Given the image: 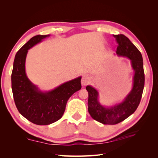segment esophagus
I'll list each match as a JSON object with an SVG mask.
<instances>
[{
  "label": "esophagus",
  "instance_id": "esophagus-1",
  "mask_svg": "<svg viewBox=\"0 0 158 158\" xmlns=\"http://www.w3.org/2000/svg\"><path fill=\"white\" fill-rule=\"evenodd\" d=\"M91 81V77L88 75H85L82 77L81 79V84L83 85H86Z\"/></svg>",
  "mask_w": 158,
  "mask_h": 158
}]
</instances>
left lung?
Here are the masks:
<instances>
[{
	"label": "left lung",
	"mask_w": 158,
	"mask_h": 158,
	"mask_svg": "<svg viewBox=\"0 0 158 158\" xmlns=\"http://www.w3.org/2000/svg\"><path fill=\"white\" fill-rule=\"evenodd\" d=\"M117 43V56L127 57L131 60V65L135 70L133 87L130 92L121 103L106 107L98 100V92L91 85L86 87L88 92V112L94 119L108 125H114L125 120L135 113L139 106L145 85V73L141 53L130 39L123 35H113Z\"/></svg>",
	"instance_id": "1"
}]
</instances>
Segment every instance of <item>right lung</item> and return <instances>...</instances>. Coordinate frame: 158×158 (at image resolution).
I'll return each mask as SVG.
<instances>
[{
    "label": "right lung",
    "instance_id": "obj_1",
    "mask_svg": "<svg viewBox=\"0 0 158 158\" xmlns=\"http://www.w3.org/2000/svg\"><path fill=\"white\" fill-rule=\"evenodd\" d=\"M48 35L33 36L17 52L11 74V88L18 111L36 125H49L62 117L67 101L81 89V77L66 82L52 91L43 92L26 76V58L28 50Z\"/></svg>",
    "mask_w": 158,
    "mask_h": 158
}]
</instances>
